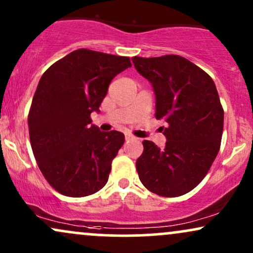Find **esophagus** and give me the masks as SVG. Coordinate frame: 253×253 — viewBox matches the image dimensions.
<instances>
[{
    "mask_svg": "<svg viewBox=\"0 0 253 253\" xmlns=\"http://www.w3.org/2000/svg\"><path fill=\"white\" fill-rule=\"evenodd\" d=\"M136 137H133L132 135H130V133H126V141H130V139H135Z\"/></svg>",
    "mask_w": 253,
    "mask_h": 253,
    "instance_id": "34e87169",
    "label": "esophagus"
}]
</instances>
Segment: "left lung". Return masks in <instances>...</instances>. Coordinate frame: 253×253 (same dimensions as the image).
I'll return each mask as SVG.
<instances>
[{"label": "left lung", "mask_w": 253, "mask_h": 253, "mask_svg": "<svg viewBox=\"0 0 253 253\" xmlns=\"http://www.w3.org/2000/svg\"><path fill=\"white\" fill-rule=\"evenodd\" d=\"M132 62L153 85L156 120L168 124L163 149L143 141V153L136 161L139 180L157 195L180 197L204 180L220 149V98L213 79L183 56H133Z\"/></svg>", "instance_id": "obj_1"}]
</instances>
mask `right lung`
<instances>
[{"label": "right lung", "mask_w": 253, "mask_h": 253, "mask_svg": "<svg viewBox=\"0 0 253 253\" xmlns=\"http://www.w3.org/2000/svg\"><path fill=\"white\" fill-rule=\"evenodd\" d=\"M130 66L129 56L82 48L41 77L28 114L29 138L41 173L60 194L87 197L108 182L124 135L91 126V112L99 111L111 80Z\"/></svg>", "instance_id": "right-lung-1"}]
</instances>
